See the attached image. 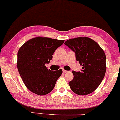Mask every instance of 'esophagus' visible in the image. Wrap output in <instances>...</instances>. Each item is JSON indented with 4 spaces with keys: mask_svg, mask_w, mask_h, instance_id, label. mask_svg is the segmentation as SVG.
<instances>
[{
    "mask_svg": "<svg viewBox=\"0 0 120 120\" xmlns=\"http://www.w3.org/2000/svg\"><path fill=\"white\" fill-rule=\"evenodd\" d=\"M63 72H64V73H66V72H68V71H67V70H64V69H63Z\"/></svg>",
    "mask_w": 120,
    "mask_h": 120,
    "instance_id": "obj_1",
    "label": "esophagus"
}]
</instances>
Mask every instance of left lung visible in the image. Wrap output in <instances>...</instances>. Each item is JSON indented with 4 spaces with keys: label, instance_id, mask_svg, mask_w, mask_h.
<instances>
[{
    "label": "left lung",
    "instance_id": "obj_1",
    "mask_svg": "<svg viewBox=\"0 0 120 120\" xmlns=\"http://www.w3.org/2000/svg\"><path fill=\"white\" fill-rule=\"evenodd\" d=\"M64 44L75 53L82 66L81 71H72L74 78L68 82L71 90L79 95H86L99 87L105 74L106 56L99 44L87 37L67 40Z\"/></svg>",
    "mask_w": 120,
    "mask_h": 120
}]
</instances>
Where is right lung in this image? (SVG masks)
Wrapping results in <instances>:
<instances>
[{"mask_svg":"<svg viewBox=\"0 0 120 120\" xmlns=\"http://www.w3.org/2000/svg\"><path fill=\"white\" fill-rule=\"evenodd\" d=\"M64 42V40L37 37L20 47L17 53V69L31 92L41 96L49 94L54 88L62 70L52 71L45 64H49L55 50Z\"/></svg>","mask_w":120,"mask_h":120,"instance_id":"obj_1","label":"right lung"}]
</instances>
